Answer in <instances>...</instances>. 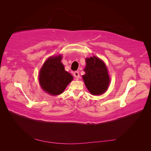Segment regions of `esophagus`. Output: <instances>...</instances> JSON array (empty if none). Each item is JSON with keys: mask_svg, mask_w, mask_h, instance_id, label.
I'll return each mask as SVG.
<instances>
[{"mask_svg": "<svg viewBox=\"0 0 151 151\" xmlns=\"http://www.w3.org/2000/svg\"><path fill=\"white\" fill-rule=\"evenodd\" d=\"M74 76L76 77V78H77V79H79V77H80V75H79V72H77V71L74 72Z\"/></svg>", "mask_w": 151, "mask_h": 151, "instance_id": "obj_1", "label": "esophagus"}]
</instances>
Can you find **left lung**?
I'll return each mask as SVG.
<instances>
[{
  "label": "left lung",
  "mask_w": 151,
  "mask_h": 151,
  "mask_svg": "<svg viewBox=\"0 0 151 151\" xmlns=\"http://www.w3.org/2000/svg\"><path fill=\"white\" fill-rule=\"evenodd\" d=\"M86 65L83 76L87 89L93 95L103 94L108 88L110 79L106 65L103 60L93 56L86 59Z\"/></svg>",
  "instance_id": "obj_1"
}]
</instances>
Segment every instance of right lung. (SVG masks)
<instances>
[{
    "label": "right lung",
    "instance_id": "add662e5",
    "mask_svg": "<svg viewBox=\"0 0 151 151\" xmlns=\"http://www.w3.org/2000/svg\"><path fill=\"white\" fill-rule=\"evenodd\" d=\"M62 56L51 57L45 62L39 73V83L45 92L55 96L62 94L73 79V76L65 70L61 62Z\"/></svg>",
    "mask_w": 151,
    "mask_h": 151
}]
</instances>
